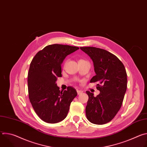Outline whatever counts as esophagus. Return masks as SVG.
<instances>
[{"label": "esophagus", "mask_w": 147, "mask_h": 147, "mask_svg": "<svg viewBox=\"0 0 147 147\" xmlns=\"http://www.w3.org/2000/svg\"><path fill=\"white\" fill-rule=\"evenodd\" d=\"M77 94L78 95H80V94H82V92H83V91H81V90H77Z\"/></svg>", "instance_id": "obj_1"}]
</instances>
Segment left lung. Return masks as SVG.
<instances>
[{"label":"left lung","instance_id":"8db88e82","mask_svg":"<svg viewBox=\"0 0 147 147\" xmlns=\"http://www.w3.org/2000/svg\"><path fill=\"white\" fill-rule=\"evenodd\" d=\"M92 60L96 75L90 82H97L96 96L89 91L86 108L87 119L95 124L111 121L120 110L127 90V73L122 62L113 54L95 47H80Z\"/></svg>","mask_w":147,"mask_h":147}]
</instances>
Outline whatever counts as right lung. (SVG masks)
Returning a JSON list of instances; mask_svg holds the SVG:
<instances>
[{
  "mask_svg": "<svg viewBox=\"0 0 147 147\" xmlns=\"http://www.w3.org/2000/svg\"><path fill=\"white\" fill-rule=\"evenodd\" d=\"M78 49L70 45H49L39 51L31 62L28 73L29 99L35 113L47 123L64 120L71 102L77 95L71 86L60 91L56 81L61 77V65L64 59Z\"/></svg>",
  "mask_w": 147,
  "mask_h": 147,
  "instance_id": "obj_1",
  "label": "right lung"
}]
</instances>
